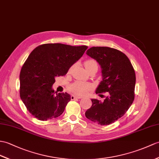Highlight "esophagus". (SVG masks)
<instances>
[{
	"label": "esophagus",
	"mask_w": 159,
	"mask_h": 159,
	"mask_svg": "<svg viewBox=\"0 0 159 159\" xmlns=\"http://www.w3.org/2000/svg\"><path fill=\"white\" fill-rule=\"evenodd\" d=\"M80 98H82V97L76 96V95H71V99H72V100H73V99H80Z\"/></svg>",
	"instance_id": "esophagus-1"
}]
</instances>
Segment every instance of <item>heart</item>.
I'll list each match as a JSON object with an SVG mask.
<instances>
[{
    "label": "heart",
    "mask_w": 159,
    "mask_h": 159,
    "mask_svg": "<svg viewBox=\"0 0 159 159\" xmlns=\"http://www.w3.org/2000/svg\"><path fill=\"white\" fill-rule=\"evenodd\" d=\"M84 67H85L87 71H89L92 68L98 67V63L93 59H89L86 60L84 63ZM73 66H71L68 70V72L70 73L72 70ZM92 85L89 83H86L83 82H80V81H77V82L74 83L72 84L69 87V89L72 92V93L77 95H86L89 91L92 89Z\"/></svg>",
    "instance_id": "obj_1"
}]
</instances>
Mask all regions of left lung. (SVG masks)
I'll return each instance as SVG.
<instances>
[{"mask_svg": "<svg viewBox=\"0 0 159 159\" xmlns=\"http://www.w3.org/2000/svg\"><path fill=\"white\" fill-rule=\"evenodd\" d=\"M87 55L102 68V80L95 93L108 92V95L103 102L92 99L85 116L99 125H108L123 116L134 100L135 70L127 55L113 48L93 47Z\"/></svg>", "mask_w": 159, "mask_h": 159, "instance_id": "1", "label": "left lung"}]
</instances>
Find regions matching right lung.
<instances>
[{
	"mask_svg": "<svg viewBox=\"0 0 159 159\" xmlns=\"http://www.w3.org/2000/svg\"><path fill=\"white\" fill-rule=\"evenodd\" d=\"M87 48L47 43L29 55L20 72V95L30 113L38 120L52 119L64 112L71 97L68 93L55 94L52 89L55 78L66 75Z\"/></svg>",
	"mask_w": 159,
	"mask_h": 159,
	"instance_id": "right-lung-1",
	"label": "right lung"
}]
</instances>
